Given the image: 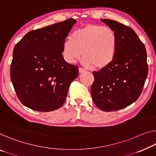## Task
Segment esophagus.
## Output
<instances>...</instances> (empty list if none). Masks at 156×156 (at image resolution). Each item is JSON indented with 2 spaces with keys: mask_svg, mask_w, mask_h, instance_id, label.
Listing matches in <instances>:
<instances>
[{
  "mask_svg": "<svg viewBox=\"0 0 156 156\" xmlns=\"http://www.w3.org/2000/svg\"><path fill=\"white\" fill-rule=\"evenodd\" d=\"M84 72H85V69L81 68V67L79 68V73H84Z\"/></svg>",
  "mask_w": 156,
  "mask_h": 156,
  "instance_id": "esophagus-1",
  "label": "esophagus"
}]
</instances>
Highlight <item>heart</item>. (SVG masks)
I'll return each instance as SVG.
<instances>
[{
	"label": "heart",
	"mask_w": 156,
	"mask_h": 156,
	"mask_svg": "<svg viewBox=\"0 0 156 156\" xmlns=\"http://www.w3.org/2000/svg\"><path fill=\"white\" fill-rule=\"evenodd\" d=\"M117 36L108 27L89 24L78 28L62 46V56L67 63L73 64L83 55V63L95 69L108 66L115 57Z\"/></svg>",
	"instance_id": "1"
}]
</instances>
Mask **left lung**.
I'll use <instances>...</instances> for the list:
<instances>
[{"mask_svg":"<svg viewBox=\"0 0 156 156\" xmlns=\"http://www.w3.org/2000/svg\"><path fill=\"white\" fill-rule=\"evenodd\" d=\"M101 20L114 31L117 48L111 63L93 72L91 94L99 109L118 111L132 104L141 94L148 72L147 54L133 29L116 21Z\"/></svg>","mask_w":156,"mask_h":156,"instance_id":"left-lung-1","label":"left lung"}]
</instances>
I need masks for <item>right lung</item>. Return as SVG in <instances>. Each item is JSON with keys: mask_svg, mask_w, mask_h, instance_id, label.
<instances>
[{"mask_svg": "<svg viewBox=\"0 0 156 156\" xmlns=\"http://www.w3.org/2000/svg\"><path fill=\"white\" fill-rule=\"evenodd\" d=\"M76 22L69 19L27 33L16 44L10 79L22 104L48 112L63 105L78 67L65 61L62 46Z\"/></svg>", "mask_w": 156, "mask_h": 156, "instance_id": "obj_1", "label": "right lung"}]
</instances>
